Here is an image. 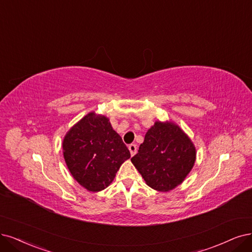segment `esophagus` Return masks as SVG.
I'll use <instances>...</instances> for the list:
<instances>
[{"instance_id":"1","label":"esophagus","mask_w":252,"mask_h":252,"mask_svg":"<svg viewBox=\"0 0 252 252\" xmlns=\"http://www.w3.org/2000/svg\"><path fill=\"white\" fill-rule=\"evenodd\" d=\"M128 151L131 153V156H134L137 153V145L136 144H129L128 145Z\"/></svg>"}]
</instances>
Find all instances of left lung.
I'll return each mask as SVG.
<instances>
[{"mask_svg":"<svg viewBox=\"0 0 252 252\" xmlns=\"http://www.w3.org/2000/svg\"><path fill=\"white\" fill-rule=\"evenodd\" d=\"M131 161L147 186L159 192H169L192 170L196 148L173 121L158 120L146 132L138 154Z\"/></svg>","mask_w":252,"mask_h":252,"instance_id":"1","label":"left lung"}]
</instances>
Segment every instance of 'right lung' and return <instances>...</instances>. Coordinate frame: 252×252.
Returning a JSON list of instances; mask_svg holds the SVG:
<instances>
[{"label": "right lung", "mask_w": 252, "mask_h": 252, "mask_svg": "<svg viewBox=\"0 0 252 252\" xmlns=\"http://www.w3.org/2000/svg\"><path fill=\"white\" fill-rule=\"evenodd\" d=\"M62 150L72 178L89 192L106 189L114 181L120 166L131 158L110 119L94 111L68 129Z\"/></svg>", "instance_id": "1"}]
</instances>
